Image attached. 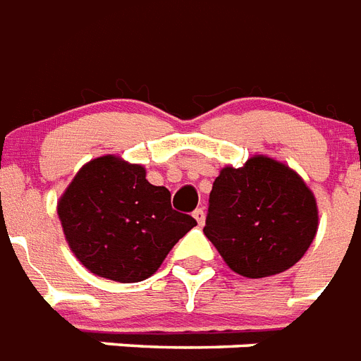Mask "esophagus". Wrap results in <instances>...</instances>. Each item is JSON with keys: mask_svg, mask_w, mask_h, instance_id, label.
Masks as SVG:
<instances>
[{"mask_svg": "<svg viewBox=\"0 0 361 361\" xmlns=\"http://www.w3.org/2000/svg\"><path fill=\"white\" fill-rule=\"evenodd\" d=\"M192 217L197 219L198 226H202L204 225V221H206V214H204V209L202 208H197L195 212H192Z\"/></svg>", "mask_w": 361, "mask_h": 361, "instance_id": "obj_1", "label": "esophagus"}]
</instances>
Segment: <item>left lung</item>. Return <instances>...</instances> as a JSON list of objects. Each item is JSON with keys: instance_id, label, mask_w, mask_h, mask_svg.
<instances>
[{"instance_id": "left-lung-1", "label": "left lung", "mask_w": 361, "mask_h": 361, "mask_svg": "<svg viewBox=\"0 0 361 361\" xmlns=\"http://www.w3.org/2000/svg\"><path fill=\"white\" fill-rule=\"evenodd\" d=\"M319 226L313 192L274 159H249L221 170L209 192L204 234L236 274L260 279L305 255Z\"/></svg>"}]
</instances>
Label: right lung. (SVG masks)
Segmentation results:
<instances>
[{"label":"right lung","instance_id":"1","mask_svg":"<svg viewBox=\"0 0 361 361\" xmlns=\"http://www.w3.org/2000/svg\"><path fill=\"white\" fill-rule=\"evenodd\" d=\"M71 251L92 274L138 283L157 271L197 221L170 204L166 187L152 185L140 164L112 155L93 159L58 204Z\"/></svg>","mask_w":361,"mask_h":361}]
</instances>
